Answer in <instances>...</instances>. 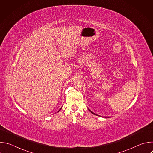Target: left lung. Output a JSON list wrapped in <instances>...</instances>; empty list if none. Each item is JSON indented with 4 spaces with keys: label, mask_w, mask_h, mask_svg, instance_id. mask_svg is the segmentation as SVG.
<instances>
[{
    "label": "left lung",
    "mask_w": 153,
    "mask_h": 153,
    "mask_svg": "<svg viewBox=\"0 0 153 153\" xmlns=\"http://www.w3.org/2000/svg\"><path fill=\"white\" fill-rule=\"evenodd\" d=\"M91 113H93V114H94V113H93V112H91Z\"/></svg>",
    "instance_id": "1"
}]
</instances>
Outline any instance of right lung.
<instances>
[{"mask_svg": "<svg viewBox=\"0 0 153 153\" xmlns=\"http://www.w3.org/2000/svg\"><path fill=\"white\" fill-rule=\"evenodd\" d=\"M59 111H60V110H59Z\"/></svg>", "mask_w": 153, "mask_h": 153, "instance_id": "right-lung-1", "label": "right lung"}]
</instances>
